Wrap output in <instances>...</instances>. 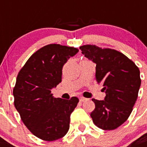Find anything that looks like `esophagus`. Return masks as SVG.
<instances>
[{"label":"esophagus","instance_id":"34e87169","mask_svg":"<svg viewBox=\"0 0 147 147\" xmlns=\"http://www.w3.org/2000/svg\"><path fill=\"white\" fill-rule=\"evenodd\" d=\"M79 100H80V101H81V102H84V101L88 100V99L85 98V97H83V96H81V97L79 98Z\"/></svg>","mask_w":147,"mask_h":147}]
</instances>
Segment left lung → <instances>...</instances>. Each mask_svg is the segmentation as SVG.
<instances>
[{"label": "left lung", "instance_id": "left-lung-1", "mask_svg": "<svg viewBox=\"0 0 147 147\" xmlns=\"http://www.w3.org/2000/svg\"><path fill=\"white\" fill-rule=\"evenodd\" d=\"M82 54L96 64V81L103 85V100L92 99L90 113L94 125L102 130H114L131 115L138 99L141 80L140 70L125 55L95 45L80 47Z\"/></svg>", "mask_w": 147, "mask_h": 147}]
</instances>
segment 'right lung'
Masks as SVG:
<instances>
[{"label": "right lung", "mask_w": 147, "mask_h": 147, "mask_svg": "<svg viewBox=\"0 0 147 147\" xmlns=\"http://www.w3.org/2000/svg\"><path fill=\"white\" fill-rule=\"evenodd\" d=\"M78 52L74 47L49 45L26 62L16 78L14 105L22 121L37 138L46 141L60 139L69 129L70 115L78 99L55 98L51 90L62 82V69Z\"/></svg>", "instance_id": "obj_1"}]
</instances>
